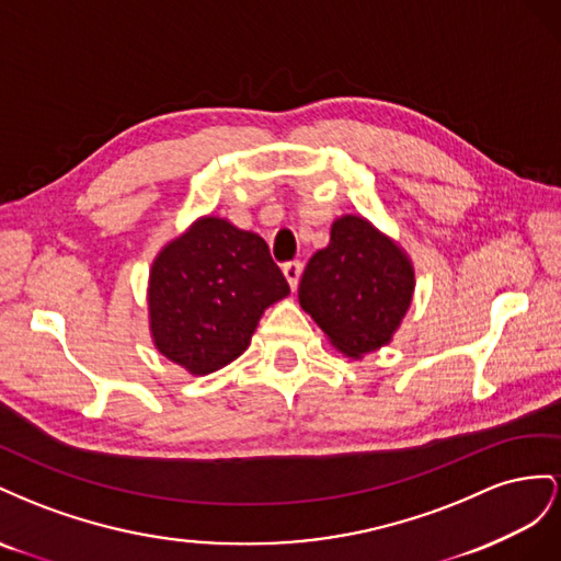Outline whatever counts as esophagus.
Here are the masks:
<instances>
[{
    "instance_id": "esophagus-1",
    "label": "esophagus",
    "mask_w": 561,
    "mask_h": 561,
    "mask_svg": "<svg viewBox=\"0 0 561 561\" xmlns=\"http://www.w3.org/2000/svg\"><path fill=\"white\" fill-rule=\"evenodd\" d=\"M284 277L286 282H289L291 289H296L298 286V279H300V272H302V263L300 261H291V263H284Z\"/></svg>"
}]
</instances>
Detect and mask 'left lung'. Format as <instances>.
I'll return each instance as SVG.
<instances>
[{
	"label": "left lung",
	"mask_w": 561,
	"mask_h": 561,
	"mask_svg": "<svg viewBox=\"0 0 561 561\" xmlns=\"http://www.w3.org/2000/svg\"><path fill=\"white\" fill-rule=\"evenodd\" d=\"M413 267L369 220L343 216L300 277L298 300L347 357L388 345L411 306Z\"/></svg>",
	"instance_id": "left-lung-1"
}]
</instances>
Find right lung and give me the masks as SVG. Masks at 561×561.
I'll return each mask as SVG.
<instances>
[{
  "label": "right lung",
  "mask_w": 561,
  "mask_h": 561,
  "mask_svg": "<svg viewBox=\"0 0 561 561\" xmlns=\"http://www.w3.org/2000/svg\"><path fill=\"white\" fill-rule=\"evenodd\" d=\"M289 294L265 239L222 218H202L157 255L148 308L157 350L195 376L249 347L259 319Z\"/></svg>",
  "instance_id": "obj_1"
}]
</instances>
